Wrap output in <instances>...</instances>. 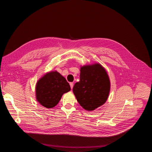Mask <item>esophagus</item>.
Here are the masks:
<instances>
[{"label": "esophagus", "mask_w": 152, "mask_h": 152, "mask_svg": "<svg viewBox=\"0 0 152 152\" xmlns=\"http://www.w3.org/2000/svg\"><path fill=\"white\" fill-rule=\"evenodd\" d=\"M70 86L71 87V89H73V82H70Z\"/></svg>", "instance_id": "1"}]
</instances>
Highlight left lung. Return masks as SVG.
<instances>
[{"mask_svg":"<svg viewBox=\"0 0 152 152\" xmlns=\"http://www.w3.org/2000/svg\"><path fill=\"white\" fill-rule=\"evenodd\" d=\"M110 90V82L107 72L98 63L82 66L80 81L73 87L77 102L88 111L94 110L107 102Z\"/></svg>","mask_w":152,"mask_h":152,"instance_id":"left-lung-1","label":"left lung"}]
</instances>
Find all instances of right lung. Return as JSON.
Instances as JSON below:
<instances>
[{
	"label": "right lung",
	"mask_w": 152,
	"mask_h": 152,
	"mask_svg": "<svg viewBox=\"0 0 152 152\" xmlns=\"http://www.w3.org/2000/svg\"><path fill=\"white\" fill-rule=\"evenodd\" d=\"M71 89L68 82L58 72H50L38 80L35 93L37 102L47 108L54 107L64 93Z\"/></svg>",
	"instance_id": "1"
}]
</instances>
